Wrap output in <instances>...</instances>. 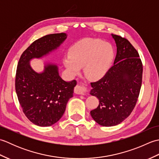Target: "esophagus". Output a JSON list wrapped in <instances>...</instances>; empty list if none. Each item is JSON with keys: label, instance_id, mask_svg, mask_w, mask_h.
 Here are the masks:
<instances>
[{"label": "esophagus", "instance_id": "esophagus-1", "mask_svg": "<svg viewBox=\"0 0 159 159\" xmlns=\"http://www.w3.org/2000/svg\"><path fill=\"white\" fill-rule=\"evenodd\" d=\"M74 92L76 94H80V95H83L85 93V89L81 85H76L74 88Z\"/></svg>", "mask_w": 159, "mask_h": 159}]
</instances>
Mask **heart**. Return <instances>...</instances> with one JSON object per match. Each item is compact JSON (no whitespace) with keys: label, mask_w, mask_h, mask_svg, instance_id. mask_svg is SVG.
<instances>
[{"label":"heart","mask_w":159,"mask_h":159,"mask_svg":"<svg viewBox=\"0 0 159 159\" xmlns=\"http://www.w3.org/2000/svg\"><path fill=\"white\" fill-rule=\"evenodd\" d=\"M114 49L110 43L98 39L86 38L76 43L70 49V56L64 57L63 66L76 75L80 67L91 80H98L106 75L112 65Z\"/></svg>","instance_id":"b5f03b06"}]
</instances>
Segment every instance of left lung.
I'll use <instances>...</instances> for the list:
<instances>
[{
    "label": "left lung",
    "instance_id": "8db88e82",
    "mask_svg": "<svg viewBox=\"0 0 159 159\" xmlns=\"http://www.w3.org/2000/svg\"><path fill=\"white\" fill-rule=\"evenodd\" d=\"M117 47L113 66L98 81L91 83L92 96L99 105L90 111L93 120L102 126H113L130 116L139 97L143 66L139 53L126 39L111 34Z\"/></svg>",
    "mask_w": 159,
    "mask_h": 159
}]
</instances>
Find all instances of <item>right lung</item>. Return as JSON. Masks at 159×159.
I'll use <instances>...</instances> for the list:
<instances>
[{
    "label": "right lung",
    "mask_w": 159,
    "mask_h": 159,
    "mask_svg": "<svg viewBox=\"0 0 159 159\" xmlns=\"http://www.w3.org/2000/svg\"><path fill=\"white\" fill-rule=\"evenodd\" d=\"M67 38L65 33L47 35L33 42L22 54L16 70V91L24 113L32 123L45 127L57 122L73 97L75 80L66 81L60 76L56 63L43 61L38 72L31 61L55 52Z\"/></svg>",
    "instance_id": "obj_1"
}]
</instances>
